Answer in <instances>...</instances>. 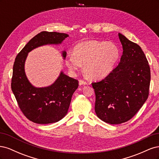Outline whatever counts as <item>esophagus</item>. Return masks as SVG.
I'll return each instance as SVG.
<instances>
[{"mask_svg":"<svg viewBox=\"0 0 159 159\" xmlns=\"http://www.w3.org/2000/svg\"><path fill=\"white\" fill-rule=\"evenodd\" d=\"M79 84H80V85H86L87 84V83H86L85 81L80 80H79Z\"/></svg>","mask_w":159,"mask_h":159,"instance_id":"obj_1","label":"esophagus"}]
</instances>
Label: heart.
<instances>
[{
    "label": "heart",
    "mask_w": 159,
    "mask_h": 159,
    "mask_svg": "<svg viewBox=\"0 0 159 159\" xmlns=\"http://www.w3.org/2000/svg\"><path fill=\"white\" fill-rule=\"evenodd\" d=\"M120 55L119 48L112 42L88 40L78 43L73 54L66 60V64L71 73L81 68L89 78L101 80L112 71Z\"/></svg>",
    "instance_id": "heart-1"
}]
</instances>
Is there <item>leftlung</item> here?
<instances>
[{
	"label": "left lung",
	"mask_w": 159,
	"mask_h": 159,
	"mask_svg": "<svg viewBox=\"0 0 159 159\" xmlns=\"http://www.w3.org/2000/svg\"><path fill=\"white\" fill-rule=\"evenodd\" d=\"M123 54L118 66L103 80L93 83L95 111L102 121L115 125L131 119L147 101L151 71L138 44L119 33Z\"/></svg>",
	"instance_id": "1"
}]
</instances>
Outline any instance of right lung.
<instances>
[{
	"mask_svg": "<svg viewBox=\"0 0 159 159\" xmlns=\"http://www.w3.org/2000/svg\"><path fill=\"white\" fill-rule=\"evenodd\" d=\"M69 35L56 32H42L28 42L16 56L13 66L11 88L24 115L38 124L59 121L68 113L72 95L78 88V81L61 71L54 83L37 88L27 78L25 65L28 53L44 45L61 44ZM63 59L65 50L61 52Z\"/></svg>",
	"mask_w": 159,
	"mask_h": 159,
	"instance_id": "1",
	"label": "right lung"
}]
</instances>
